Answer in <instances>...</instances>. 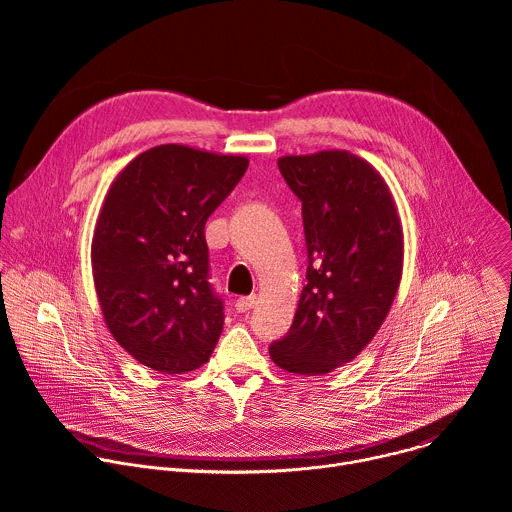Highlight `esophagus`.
<instances>
[{
	"label": "esophagus",
	"instance_id": "34e87169",
	"mask_svg": "<svg viewBox=\"0 0 512 512\" xmlns=\"http://www.w3.org/2000/svg\"><path fill=\"white\" fill-rule=\"evenodd\" d=\"M257 296L253 294V296H243V298H237V302H235V308H237V312H247V310H251L255 304H257Z\"/></svg>",
	"mask_w": 512,
	"mask_h": 512
}]
</instances>
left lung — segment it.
Returning a JSON list of instances; mask_svg holds the SVG:
<instances>
[{"instance_id":"obj_1","label":"left lung","mask_w":512,"mask_h":512,"mask_svg":"<svg viewBox=\"0 0 512 512\" xmlns=\"http://www.w3.org/2000/svg\"><path fill=\"white\" fill-rule=\"evenodd\" d=\"M302 200L308 283L287 336L269 346L287 373L328 375L383 326L403 275V225L385 178L346 150L277 160Z\"/></svg>"}]
</instances>
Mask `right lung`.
Instances as JSON below:
<instances>
[{
  "instance_id": "1",
  "label": "right lung",
  "mask_w": 512,
  "mask_h": 512,
  "mask_svg": "<svg viewBox=\"0 0 512 512\" xmlns=\"http://www.w3.org/2000/svg\"><path fill=\"white\" fill-rule=\"evenodd\" d=\"M249 158L166 143L111 182L91 243L93 281L111 336L143 367L190 373L223 332L208 283L204 225L239 184Z\"/></svg>"
}]
</instances>
